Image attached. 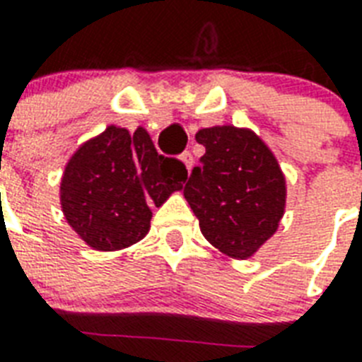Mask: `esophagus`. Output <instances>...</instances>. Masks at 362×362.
<instances>
[{"label": "esophagus", "instance_id": "34e87169", "mask_svg": "<svg viewBox=\"0 0 362 362\" xmlns=\"http://www.w3.org/2000/svg\"><path fill=\"white\" fill-rule=\"evenodd\" d=\"M180 159H182V163L186 165V169L189 170L193 167V156H192V152H184L180 156Z\"/></svg>", "mask_w": 362, "mask_h": 362}]
</instances>
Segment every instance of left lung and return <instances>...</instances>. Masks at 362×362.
I'll use <instances>...</instances> for the list:
<instances>
[{"label": "left lung", "instance_id": "8db88e82", "mask_svg": "<svg viewBox=\"0 0 362 362\" xmlns=\"http://www.w3.org/2000/svg\"><path fill=\"white\" fill-rule=\"evenodd\" d=\"M206 148L184 197L204 238L233 259H247L278 229L286 210V176L252 129L214 125L195 135Z\"/></svg>", "mask_w": 362, "mask_h": 362}]
</instances>
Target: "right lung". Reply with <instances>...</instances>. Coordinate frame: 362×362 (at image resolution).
<instances>
[{
	"mask_svg": "<svg viewBox=\"0 0 362 362\" xmlns=\"http://www.w3.org/2000/svg\"><path fill=\"white\" fill-rule=\"evenodd\" d=\"M186 165L159 156L146 129L109 125L65 165L59 201L67 223L88 246L116 252L142 240L152 210L186 182Z\"/></svg>",
	"mask_w": 362,
	"mask_h": 362,
	"instance_id": "right-lung-1",
	"label": "right lung"
}]
</instances>
